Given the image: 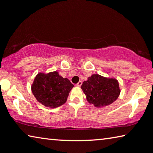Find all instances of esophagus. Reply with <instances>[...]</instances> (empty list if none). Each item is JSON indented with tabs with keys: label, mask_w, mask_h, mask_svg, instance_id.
Masks as SVG:
<instances>
[{
	"label": "esophagus",
	"mask_w": 153,
	"mask_h": 153,
	"mask_svg": "<svg viewBox=\"0 0 153 153\" xmlns=\"http://www.w3.org/2000/svg\"><path fill=\"white\" fill-rule=\"evenodd\" d=\"M81 85H82V81H79V82H78L77 84H76V86H81Z\"/></svg>",
	"instance_id": "34e87169"
}]
</instances>
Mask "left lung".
<instances>
[{
  "label": "left lung",
  "mask_w": 153,
  "mask_h": 153,
  "mask_svg": "<svg viewBox=\"0 0 153 153\" xmlns=\"http://www.w3.org/2000/svg\"><path fill=\"white\" fill-rule=\"evenodd\" d=\"M86 99L97 107L111 105L120 94L119 82L116 79H108L99 74H93L88 78L81 86Z\"/></svg>",
  "instance_id": "8db88e82"
}]
</instances>
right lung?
<instances>
[{
  "mask_svg": "<svg viewBox=\"0 0 153 153\" xmlns=\"http://www.w3.org/2000/svg\"><path fill=\"white\" fill-rule=\"evenodd\" d=\"M73 86L68 79H64L55 71L39 74L31 88L39 102L47 107L55 108L65 103Z\"/></svg>",
  "mask_w": 153,
  "mask_h": 153,
  "instance_id": "add662e5",
  "label": "right lung"
}]
</instances>
